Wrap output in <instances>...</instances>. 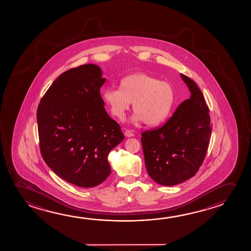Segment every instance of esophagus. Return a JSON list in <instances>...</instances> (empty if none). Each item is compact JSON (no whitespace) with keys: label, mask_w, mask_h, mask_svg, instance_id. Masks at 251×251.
<instances>
[{"label":"esophagus","mask_w":251,"mask_h":251,"mask_svg":"<svg viewBox=\"0 0 251 251\" xmlns=\"http://www.w3.org/2000/svg\"><path fill=\"white\" fill-rule=\"evenodd\" d=\"M125 136L130 138V137H133L134 133H133V131H131V130H126V131H125Z\"/></svg>","instance_id":"1"}]
</instances>
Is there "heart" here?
<instances>
[{
	"label": "heart",
	"mask_w": 251,
	"mask_h": 251,
	"mask_svg": "<svg viewBox=\"0 0 251 251\" xmlns=\"http://www.w3.org/2000/svg\"><path fill=\"white\" fill-rule=\"evenodd\" d=\"M102 97L112 115L120 120L132 103L135 112L132 122H145L148 126H159L167 120L175 103V89L170 83L143 72L125 76L119 89L107 88Z\"/></svg>",
	"instance_id": "b5f03b06"
}]
</instances>
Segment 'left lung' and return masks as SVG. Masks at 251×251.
Returning a JSON list of instances; mask_svg holds the SVG:
<instances>
[{"mask_svg": "<svg viewBox=\"0 0 251 251\" xmlns=\"http://www.w3.org/2000/svg\"><path fill=\"white\" fill-rule=\"evenodd\" d=\"M191 92L161 127L141 133L145 164L157 183L174 186L190 179L207 154L212 127L202 92L188 76L180 74Z\"/></svg>", "mask_w": 251, "mask_h": 251, "instance_id": "obj_1", "label": "left lung"}]
</instances>
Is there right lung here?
I'll return each mask as SVG.
<instances>
[{
    "label": "right lung",
    "instance_id": "add662e5",
    "mask_svg": "<svg viewBox=\"0 0 251 251\" xmlns=\"http://www.w3.org/2000/svg\"><path fill=\"white\" fill-rule=\"evenodd\" d=\"M102 71L88 64L64 72L37 108L40 151L60 178L80 187H96L111 174L108 154L122 142L119 124L103 107Z\"/></svg>",
    "mask_w": 251,
    "mask_h": 251
}]
</instances>
